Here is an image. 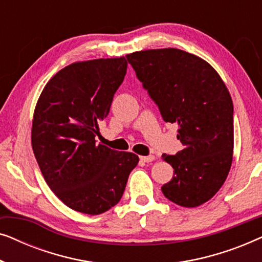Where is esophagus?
<instances>
[{
    "label": "esophagus",
    "instance_id": "1",
    "mask_svg": "<svg viewBox=\"0 0 262 262\" xmlns=\"http://www.w3.org/2000/svg\"><path fill=\"white\" fill-rule=\"evenodd\" d=\"M154 160H155V156H154V155L141 156V161H143V162H152Z\"/></svg>",
    "mask_w": 262,
    "mask_h": 262
}]
</instances>
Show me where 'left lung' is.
Listing matches in <instances>:
<instances>
[{
  "instance_id": "8db88e82",
  "label": "left lung",
  "mask_w": 262,
  "mask_h": 262,
  "mask_svg": "<svg viewBox=\"0 0 262 262\" xmlns=\"http://www.w3.org/2000/svg\"><path fill=\"white\" fill-rule=\"evenodd\" d=\"M126 58L163 120L179 125L182 149L162 155L174 169L162 193L180 206L202 205L231 167L234 106L228 88L209 63L182 50H146Z\"/></svg>"
}]
</instances>
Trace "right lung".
I'll list each match as a JSON object with an SVG mask.
<instances>
[{"label": "right lung", "mask_w": 262, "mask_h": 262, "mask_svg": "<svg viewBox=\"0 0 262 262\" xmlns=\"http://www.w3.org/2000/svg\"><path fill=\"white\" fill-rule=\"evenodd\" d=\"M125 57L74 63L45 85L35 106L32 148L42 177L70 209L100 214L117 205L138 156L96 144L123 83Z\"/></svg>", "instance_id": "obj_1"}]
</instances>
